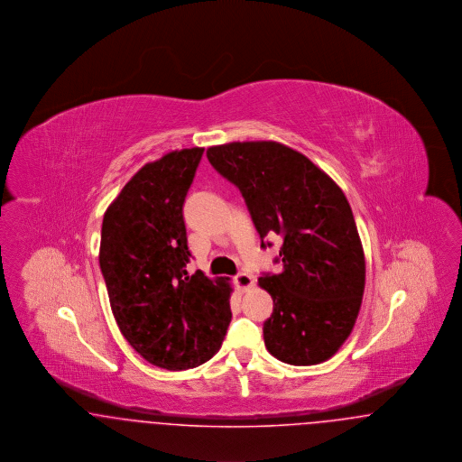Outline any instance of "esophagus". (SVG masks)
<instances>
[{"label": "esophagus", "instance_id": "34e87169", "mask_svg": "<svg viewBox=\"0 0 462 462\" xmlns=\"http://www.w3.org/2000/svg\"><path fill=\"white\" fill-rule=\"evenodd\" d=\"M236 284L241 289V291H247L251 287H254V277L249 275V273H239L236 277Z\"/></svg>", "mask_w": 462, "mask_h": 462}]
</instances>
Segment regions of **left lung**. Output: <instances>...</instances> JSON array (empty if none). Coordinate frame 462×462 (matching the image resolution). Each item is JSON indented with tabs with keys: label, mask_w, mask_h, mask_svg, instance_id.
<instances>
[{
	"label": "left lung",
	"mask_w": 462,
	"mask_h": 462,
	"mask_svg": "<svg viewBox=\"0 0 462 462\" xmlns=\"http://www.w3.org/2000/svg\"><path fill=\"white\" fill-rule=\"evenodd\" d=\"M206 155L241 189L260 237H282V272L258 279L273 300L266 350L291 365L329 360L352 334L365 287L348 199L307 155L279 142H230Z\"/></svg>",
	"instance_id": "1"
}]
</instances>
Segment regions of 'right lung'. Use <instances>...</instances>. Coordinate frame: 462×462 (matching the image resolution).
Masks as SVG:
<instances>
[{
	"label": "right lung",
	"mask_w": 462,
	"mask_h": 462,
	"mask_svg": "<svg viewBox=\"0 0 462 462\" xmlns=\"http://www.w3.org/2000/svg\"><path fill=\"white\" fill-rule=\"evenodd\" d=\"M202 147L143 164L104 215L98 262L126 341L147 362L185 371L220 350L232 319L228 277L189 275L183 200Z\"/></svg>",
	"instance_id": "1"
}]
</instances>
